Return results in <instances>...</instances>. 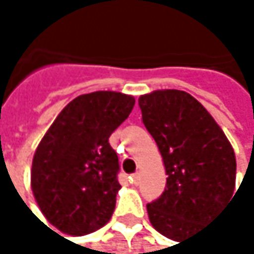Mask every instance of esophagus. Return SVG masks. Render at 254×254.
<instances>
[{
    "mask_svg": "<svg viewBox=\"0 0 254 254\" xmlns=\"http://www.w3.org/2000/svg\"><path fill=\"white\" fill-rule=\"evenodd\" d=\"M129 178H131V183H132V184H138V180H140V174H138V172H135V174H132V175H131Z\"/></svg>",
    "mask_w": 254,
    "mask_h": 254,
    "instance_id": "obj_1",
    "label": "esophagus"
}]
</instances>
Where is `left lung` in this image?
<instances>
[{"mask_svg":"<svg viewBox=\"0 0 254 254\" xmlns=\"http://www.w3.org/2000/svg\"><path fill=\"white\" fill-rule=\"evenodd\" d=\"M138 106L168 175L164 192L146 206L149 221L180 244L213 221L233 196L235 152L213 117L186 91H154L140 96Z\"/></svg>","mask_w":254,"mask_h":254,"instance_id":"8db88e82","label":"left lung"}]
</instances>
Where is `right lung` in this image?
Listing matches in <instances>:
<instances>
[{
    "instance_id": "right-lung-1",
    "label": "right lung",
    "mask_w": 254,
    "mask_h": 254,
    "mask_svg": "<svg viewBox=\"0 0 254 254\" xmlns=\"http://www.w3.org/2000/svg\"><path fill=\"white\" fill-rule=\"evenodd\" d=\"M134 97L94 91L73 99L41 140L32 189L47 221L68 235L103 227L116 209L120 166L110 135L128 119Z\"/></svg>"
}]
</instances>
